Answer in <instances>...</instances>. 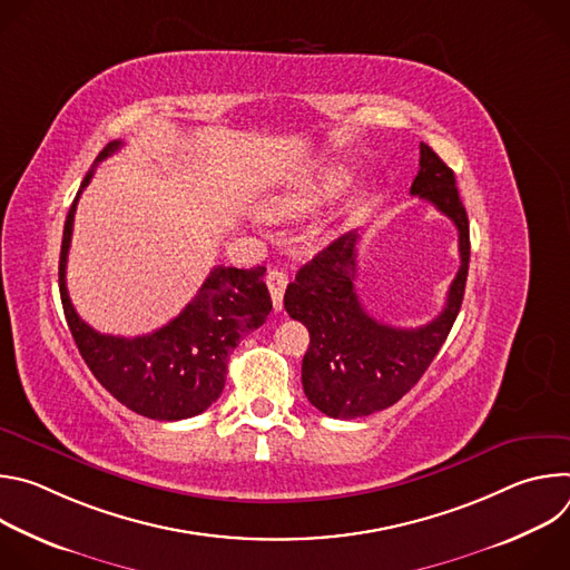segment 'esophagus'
I'll return each instance as SVG.
<instances>
[{
    "instance_id": "1",
    "label": "esophagus",
    "mask_w": 570,
    "mask_h": 570,
    "mask_svg": "<svg viewBox=\"0 0 570 570\" xmlns=\"http://www.w3.org/2000/svg\"><path fill=\"white\" fill-rule=\"evenodd\" d=\"M266 284H268V291H271L275 311H282V306H284V291H286V284H288L286 273H282V271H271L268 277H266Z\"/></svg>"
}]
</instances>
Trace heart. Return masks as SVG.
<instances>
[{"instance_id": "1", "label": "heart", "mask_w": 570, "mask_h": 570, "mask_svg": "<svg viewBox=\"0 0 570 570\" xmlns=\"http://www.w3.org/2000/svg\"><path fill=\"white\" fill-rule=\"evenodd\" d=\"M352 178H354L352 171L345 167L322 169V171L295 183L293 187L279 191L277 196L268 198L264 205V216L271 220H279V223L304 218L306 214L315 212L324 203L338 198L350 187ZM372 196H374V189H361L345 207V214L358 216L361 212L367 209V205L372 203Z\"/></svg>"}]
</instances>
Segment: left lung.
<instances>
[{
  "mask_svg": "<svg viewBox=\"0 0 570 570\" xmlns=\"http://www.w3.org/2000/svg\"><path fill=\"white\" fill-rule=\"evenodd\" d=\"M411 194L435 205L458 227L460 271L435 320L401 330L363 308L354 284L356 232L330 243L286 288L284 308L311 338L302 361L304 394L327 417L356 420L390 409L429 370L460 313L469 273V218L453 171L426 144L420 146V174Z\"/></svg>",
  "mask_w": 570,
  "mask_h": 570,
  "instance_id": "8db88e82",
  "label": "left lung"
}]
</instances>
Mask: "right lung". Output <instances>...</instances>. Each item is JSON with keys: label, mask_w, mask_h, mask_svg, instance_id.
I'll use <instances>...</instances> for the list:
<instances>
[{"label": "right lung", "mask_w": 570, "mask_h": 570, "mask_svg": "<svg viewBox=\"0 0 570 570\" xmlns=\"http://www.w3.org/2000/svg\"><path fill=\"white\" fill-rule=\"evenodd\" d=\"M117 148L121 141H110L95 167ZM95 167L69 207L60 246L58 284L73 343L97 381L132 413L157 422L200 415L225 387L229 352L243 336L259 330L273 308L264 282L266 268L216 266L180 315L153 334L124 338L95 332L78 317L65 284L76 203L90 185Z\"/></svg>", "instance_id": "add662e5"}]
</instances>
